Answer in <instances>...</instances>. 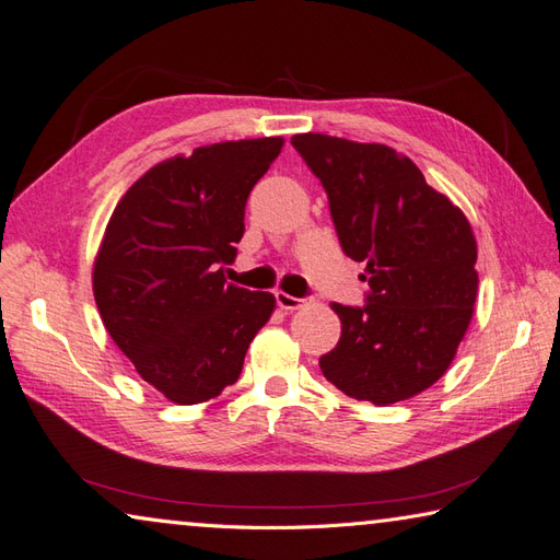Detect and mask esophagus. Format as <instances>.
I'll return each mask as SVG.
<instances>
[{"label": "esophagus", "mask_w": 560, "mask_h": 560, "mask_svg": "<svg viewBox=\"0 0 560 560\" xmlns=\"http://www.w3.org/2000/svg\"><path fill=\"white\" fill-rule=\"evenodd\" d=\"M276 300H278V306L284 308V312H296V308H302L306 304V300H300V296H292L288 292H276Z\"/></svg>", "instance_id": "34e87169"}]
</instances>
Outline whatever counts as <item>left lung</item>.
<instances>
[{"instance_id": "obj_1", "label": "left lung", "mask_w": 560, "mask_h": 560, "mask_svg": "<svg viewBox=\"0 0 560 560\" xmlns=\"http://www.w3.org/2000/svg\"><path fill=\"white\" fill-rule=\"evenodd\" d=\"M328 194L342 252L364 260V306L330 304L342 332L320 371L354 400L393 405L448 371L475 314L477 240L407 155L326 133L292 136Z\"/></svg>"}]
</instances>
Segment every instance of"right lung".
Listing matches in <instances>:
<instances>
[{
  "label": "right lung",
  "instance_id": "obj_1",
  "mask_svg": "<svg viewBox=\"0 0 560 560\" xmlns=\"http://www.w3.org/2000/svg\"><path fill=\"white\" fill-rule=\"evenodd\" d=\"M280 136L194 148L151 167L112 213L93 264L109 338L177 405L213 400L242 374L248 342L276 312L270 292L228 284L254 184Z\"/></svg>",
  "mask_w": 560,
  "mask_h": 560
}]
</instances>
